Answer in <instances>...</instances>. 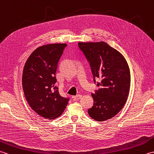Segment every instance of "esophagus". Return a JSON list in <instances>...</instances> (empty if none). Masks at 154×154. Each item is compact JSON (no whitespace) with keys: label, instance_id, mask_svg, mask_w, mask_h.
I'll return each instance as SVG.
<instances>
[{"label":"esophagus","instance_id":"1","mask_svg":"<svg viewBox=\"0 0 154 154\" xmlns=\"http://www.w3.org/2000/svg\"><path fill=\"white\" fill-rule=\"evenodd\" d=\"M81 98H82V95H81V94H78V95H76V96H73V100H78L81 99Z\"/></svg>","mask_w":154,"mask_h":154}]
</instances>
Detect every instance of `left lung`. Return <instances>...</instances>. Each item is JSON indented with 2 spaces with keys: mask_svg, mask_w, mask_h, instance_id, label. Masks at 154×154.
Wrapping results in <instances>:
<instances>
[{
  "mask_svg": "<svg viewBox=\"0 0 154 154\" xmlns=\"http://www.w3.org/2000/svg\"><path fill=\"white\" fill-rule=\"evenodd\" d=\"M89 63L99 90L92 93L94 104L88 113L97 121H105L119 113L125 104L130 86V69L123 55L104 42H79Z\"/></svg>",
  "mask_w": 154,
  "mask_h": 154,
  "instance_id": "left-lung-1",
  "label": "left lung"
}]
</instances>
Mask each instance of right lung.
Wrapping results in <instances>:
<instances>
[{
	"mask_svg": "<svg viewBox=\"0 0 154 154\" xmlns=\"http://www.w3.org/2000/svg\"><path fill=\"white\" fill-rule=\"evenodd\" d=\"M66 44H52L35 50L26 62L22 73V87L29 105L44 119L61 115L69 98L60 95L55 86L58 62Z\"/></svg>",
	"mask_w": 154,
	"mask_h": 154,
	"instance_id": "add662e5",
	"label": "right lung"
}]
</instances>
